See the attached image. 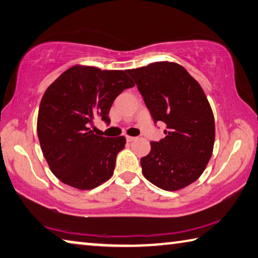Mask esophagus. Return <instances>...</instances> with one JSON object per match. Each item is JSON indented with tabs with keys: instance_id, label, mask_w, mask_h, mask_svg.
I'll return each mask as SVG.
<instances>
[{
	"instance_id": "esophagus-1",
	"label": "esophagus",
	"mask_w": 258,
	"mask_h": 258,
	"mask_svg": "<svg viewBox=\"0 0 258 258\" xmlns=\"http://www.w3.org/2000/svg\"><path fill=\"white\" fill-rule=\"evenodd\" d=\"M125 139H126V142H128V143H132V142H134V141H135V139H136V137L126 136V137H125Z\"/></svg>"
}]
</instances>
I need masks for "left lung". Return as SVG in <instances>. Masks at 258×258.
<instances>
[{"mask_svg":"<svg viewBox=\"0 0 258 258\" xmlns=\"http://www.w3.org/2000/svg\"><path fill=\"white\" fill-rule=\"evenodd\" d=\"M126 72L155 123L166 124L165 137L151 142V152L141 159L144 177L168 191L189 186L204 172L213 153L214 115L204 90L174 62H154Z\"/></svg>","mask_w":258,"mask_h":258,"instance_id":"1","label":"left lung"}]
</instances>
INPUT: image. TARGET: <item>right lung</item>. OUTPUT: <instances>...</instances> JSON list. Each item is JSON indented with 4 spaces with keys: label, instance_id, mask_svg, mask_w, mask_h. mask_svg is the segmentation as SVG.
I'll use <instances>...</instances> for the list:
<instances>
[{
    "label": "right lung",
    "instance_id": "right-lung-1",
    "mask_svg": "<svg viewBox=\"0 0 258 258\" xmlns=\"http://www.w3.org/2000/svg\"><path fill=\"white\" fill-rule=\"evenodd\" d=\"M125 72L75 66L44 93L37 117L40 148L53 174L68 186L88 190L112 177L125 138L97 136L90 126L96 119L110 123L114 99L135 86Z\"/></svg>",
    "mask_w": 258,
    "mask_h": 258
}]
</instances>
